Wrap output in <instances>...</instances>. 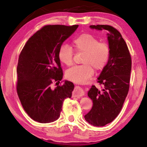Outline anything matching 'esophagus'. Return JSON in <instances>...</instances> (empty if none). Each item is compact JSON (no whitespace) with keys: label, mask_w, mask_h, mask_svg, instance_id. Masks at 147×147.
I'll return each instance as SVG.
<instances>
[{"label":"esophagus","mask_w":147,"mask_h":147,"mask_svg":"<svg viewBox=\"0 0 147 147\" xmlns=\"http://www.w3.org/2000/svg\"><path fill=\"white\" fill-rule=\"evenodd\" d=\"M84 94V92L83 89L80 87L76 86L74 88V91H73V96L75 97H80V96H82Z\"/></svg>","instance_id":"obj_1"}]
</instances>
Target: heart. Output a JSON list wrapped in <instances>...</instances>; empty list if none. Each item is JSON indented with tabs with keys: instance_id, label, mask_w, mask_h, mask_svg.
<instances>
[{
	"instance_id": "b5f03b06",
	"label": "heart",
	"mask_w": 147,
	"mask_h": 147,
	"mask_svg": "<svg viewBox=\"0 0 147 147\" xmlns=\"http://www.w3.org/2000/svg\"><path fill=\"white\" fill-rule=\"evenodd\" d=\"M73 46L76 52L84 53L81 65L74 66L65 73L66 78L74 82L84 84L93 76L94 69L101 71L106 67L110 57V48L104 42L90 34L80 35L73 39ZM73 50L68 45H62L58 51V58L62 63L70 66L73 63Z\"/></svg>"
}]
</instances>
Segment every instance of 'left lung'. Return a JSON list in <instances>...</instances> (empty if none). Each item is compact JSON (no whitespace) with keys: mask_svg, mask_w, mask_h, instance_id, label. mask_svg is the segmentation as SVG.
<instances>
[{"mask_svg":"<svg viewBox=\"0 0 147 147\" xmlns=\"http://www.w3.org/2000/svg\"><path fill=\"white\" fill-rule=\"evenodd\" d=\"M91 29L105 31L108 36L110 57L98 78L104 88L92 86L88 95L93 107L85 115L86 121L94 126H104L119 115L130 87L131 59L127 45L117 30L109 25H91Z\"/></svg>","mask_w":147,"mask_h":147,"instance_id":"obj_1","label":"left lung"}]
</instances>
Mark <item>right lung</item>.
I'll use <instances>...</instances> for the list:
<instances>
[{
  "label": "right lung",
  "instance_id": "1",
  "mask_svg": "<svg viewBox=\"0 0 147 147\" xmlns=\"http://www.w3.org/2000/svg\"><path fill=\"white\" fill-rule=\"evenodd\" d=\"M78 25H46L27 41L17 65V92L24 111L35 121L49 123L59 117L63 102L71 98V82L51 88L63 78L58 51Z\"/></svg>",
  "mask_w": 147,
  "mask_h": 147
}]
</instances>
